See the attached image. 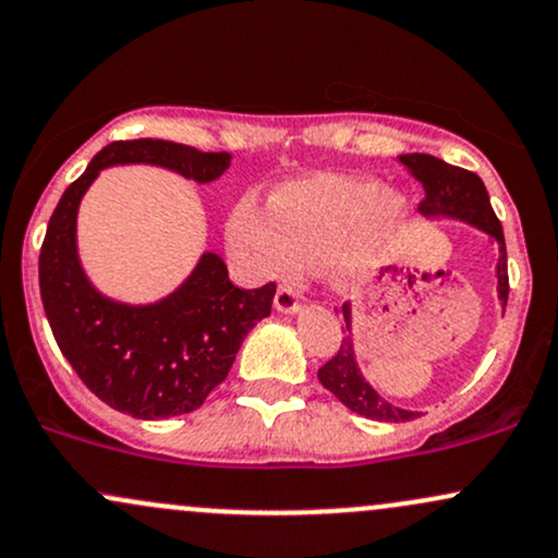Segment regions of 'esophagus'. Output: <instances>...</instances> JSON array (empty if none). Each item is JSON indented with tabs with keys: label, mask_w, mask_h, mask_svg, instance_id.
Listing matches in <instances>:
<instances>
[{
	"label": "esophagus",
	"mask_w": 558,
	"mask_h": 558,
	"mask_svg": "<svg viewBox=\"0 0 558 558\" xmlns=\"http://www.w3.org/2000/svg\"><path fill=\"white\" fill-rule=\"evenodd\" d=\"M274 308L279 313H295L300 308L298 292L292 287H279L277 295H274Z\"/></svg>",
	"instance_id": "esophagus-1"
}]
</instances>
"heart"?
Instances as JSON below:
<instances>
[{"label": "heart", "instance_id": "b5f03b06", "mask_svg": "<svg viewBox=\"0 0 558 558\" xmlns=\"http://www.w3.org/2000/svg\"><path fill=\"white\" fill-rule=\"evenodd\" d=\"M411 205L381 181L318 173L271 195V216L242 199L229 218V242L258 277L331 260L340 279H359L405 227Z\"/></svg>", "mask_w": 558, "mask_h": 558}]
</instances>
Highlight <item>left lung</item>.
Masks as SVG:
<instances>
[{"label": "left lung", "mask_w": 558, "mask_h": 558, "mask_svg": "<svg viewBox=\"0 0 558 558\" xmlns=\"http://www.w3.org/2000/svg\"><path fill=\"white\" fill-rule=\"evenodd\" d=\"M400 162L409 168V173L418 184L424 186V199L418 203V213L427 218H456V221H466L477 227L490 236L498 245V298L506 308L509 300V271H506V242H504V227L493 213L490 197H487L485 184L477 173L464 171L459 166L435 158V155L411 153L400 155ZM342 316H345V327L350 331V305H342ZM318 381L348 405L355 414L374 418V422H411L416 418V411L398 409L390 400H385L363 379L359 361H355L353 337H342V345L331 359L318 368Z\"/></svg>", "instance_id": "1"}]
</instances>
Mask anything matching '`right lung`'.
<instances>
[{
	"label": "right lung",
	"mask_w": 558,
	"mask_h": 558,
	"mask_svg": "<svg viewBox=\"0 0 558 558\" xmlns=\"http://www.w3.org/2000/svg\"><path fill=\"white\" fill-rule=\"evenodd\" d=\"M131 162L208 184L231 166V155L166 140L112 142L94 155L49 218L39 255L41 303L62 355L94 396L134 418H171L199 409L227 379L247 331L271 313L277 284L240 290L221 255L203 253L184 284L158 303L102 295L78 260V205L102 168Z\"/></svg>",
	"instance_id": "right-lung-1"
}]
</instances>
